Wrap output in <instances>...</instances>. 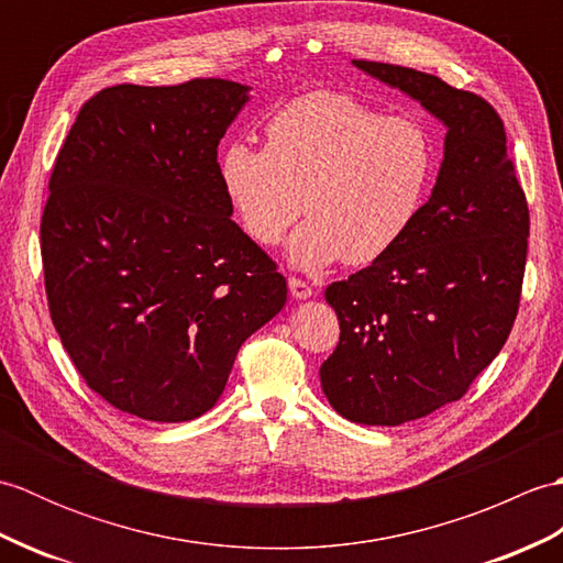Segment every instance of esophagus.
Here are the masks:
<instances>
[{
  "label": "esophagus",
  "instance_id": "esophagus-1",
  "mask_svg": "<svg viewBox=\"0 0 563 563\" xmlns=\"http://www.w3.org/2000/svg\"><path fill=\"white\" fill-rule=\"evenodd\" d=\"M288 288H290V295L295 297V300H307V297L314 295L312 285H309L307 280H302V278H295V275L288 280Z\"/></svg>",
  "mask_w": 563,
  "mask_h": 563
}]
</instances>
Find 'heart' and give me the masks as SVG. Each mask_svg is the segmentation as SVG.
I'll list each match as a JSON object with an SVG mask.
<instances>
[{"label":"heart","instance_id":"1","mask_svg":"<svg viewBox=\"0 0 563 563\" xmlns=\"http://www.w3.org/2000/svg\"><path fill=\"white\" fill-rule=\"evenodd\" d=\"M433 172L421 121L339 91L288 101L268 118L266 150L232 142L220 157L224 194L256 244H278L305 210L290 258L307 271L387 256L421 212Z\"/></svg>","mask_w":563,"mask_h":563}]
</instances>
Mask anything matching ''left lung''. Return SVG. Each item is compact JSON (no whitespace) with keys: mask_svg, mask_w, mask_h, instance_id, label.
Returning <instances> with one entry per match:
<instances>
[{"mask_svg":"<svg viewBox=\"0 0 563 563\" xmlns=\"http://www.w3.org/2000/svg\"><path fill=\"white\" fill-rule=\"evenodd\" d=\"M448 128L433 194L387 256L331 283L339 345L319 367L343 418L399 426L462 399L518 317L530 210L496 109L401 65L353 59Z\"/></svg>","mask_w":563,"mask_h":563,"instance_id":"8db88e82","label":"left lung"}]
</instances>
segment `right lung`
<instances>
[{"label":"right lung","mask_w":563,"mask_h":563,"mask_svg":"<svg viewBox=\"0 0 563 563\" xmlns=\"http://www.w3.org/2000/svg\"><path fill=\"white\" fill-rule=\"evenodd\" d=\"M249 87L115 84L81 106L51 174V319L91 391L145 421L210 411L288 285L232 220L218 145Z\"/></svg>","instance_id":"obj_1"}]
</instances>
